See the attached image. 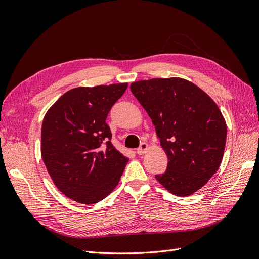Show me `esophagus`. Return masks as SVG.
<instances>
[{
  "label": "esophagus",
  "instance_id": "esophagus-1",
  "mask_svg": "<svg viewBox=\"0 0 259 259\" xmlns=\"http://www.w3.org/2000/svg\"><path fill=\"white\" fill-rule=\"evenodd\" d=\"M148 148H149V146L146 143H142V144H140L139 148L137 149V154H139V155L144 154L148 150Z\"/></svg>",
  "mask_w": 259,
  "mask_h": 259
}]
</instances>
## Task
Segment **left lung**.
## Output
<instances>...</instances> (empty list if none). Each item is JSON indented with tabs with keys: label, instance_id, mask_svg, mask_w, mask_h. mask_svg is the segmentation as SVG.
<instances>
[{
	"label": "left lung",
	"instance_id": "obj_1",
	"mask_svg": "<svg viewBox=\"0 0 259 259\" xmlns=\"http://www.w3.org/2000/svg\"><path fill=\"white\" fill-rule=\"evenodd\" d=\"M131 91L167 155L166 170L156 180L179 197L201 189L221 165L226 145V122L214 100L180 77L134 82Z\"/></svg>",
	"mask_w": 259,
	"mask_h": 259
}]
</instances>
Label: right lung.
<instances>
[{
	"mask_svg": "<svg viewBox=\"0 0 259 259\" xmlns=\"http://www.w3.org/2000/svg\"><path fill=\"white\" fill-rule=\"evenodd\" d=\"M126 89L127 83L72 89L44 116L43 162L54 184L73 201L94 204L120 182L128 158L111 144L106 120Z\"/></svg>",
	"mask_w": 259,
	"mask_h": 259,
	"instance_id": "1",
	"label": "right lung"
}]
</instances>
